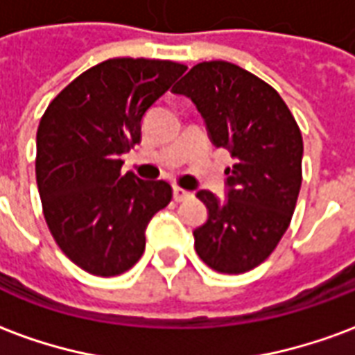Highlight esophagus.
I'll return each mask as SVG.
<instances>
[{
  "mask_svg": "<svg viewBox=\"0 0 355 355\" xmlns=\"http://www.w3.org/2000/svg\"><path fill=\"white\" fill-rule=\"evenodd\" d=\"M173 198H175V201H184L188 198H192V192H188V190L180 188V186H175L173 188Z\"/></svg>",
  "mask_w": 355,
  "mask_h": 355,
  "instance_id": "obj_1",
  "label": "esophagus"
}]
</instances>
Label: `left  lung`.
<instances>
[{
  "label": "left lung",
  "mask_w": 355,
  "mask_h": 355,
  "mask_svg": "<svg viewBox=\"0 0 355 355\" xmlns=\"http://www.w3.org/2000/svg\"><path fill=\"white\" fill-rule=\"evenodd\" d=\"M173 91L192 98L213 144L236 157L226 200L198 192L209 216L193 230L196 253L220 274L249 272L274 253L297 207L300 129L272 85L232 62H200Z\"/></svg>",
  "instance_id": "obj_1"
}]
</instances>
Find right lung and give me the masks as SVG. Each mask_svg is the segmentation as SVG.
Masks as SVG:
<instances>
[{"label":"right lung","mask_w":355,"mask_h":355,"mask_svg":"<svg viewBox=\"0 0 355 355\" xmlns=\"http://www.w3.org/2000/svg\"><path fill=\"white\" fill-rule=\"evenodd\" d=\"M184 72L173 60L110 58L68 83L40 119L43 216L62 253L89 274L135 266L150 218L173 198L165 180L123 175L119 155L139 144L142 116Z\"/></svg>","instance_id":"obj_1"}]
</instances>
